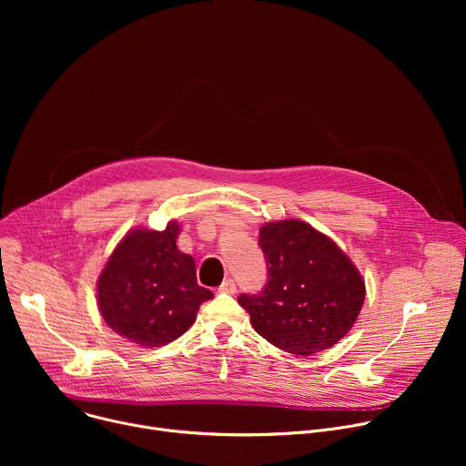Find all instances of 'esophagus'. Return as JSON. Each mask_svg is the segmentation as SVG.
<instances>
[{"instance_id":"obj_1","label":"esophagus","mask_w":466,"mask_h":466,"mask_svg":"<svg viewBox=\"0 0 466 466\" xmlns=\"http://www.w3.org/2000/svg\"><path fill=\"white\" fill-rule=\"evenodd\" d=\"M236 282L232 279H227L221 286H219V293H228V295H234L236 293Z\"/></svg>"}]
</instances>
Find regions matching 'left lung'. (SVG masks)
<instances>
[{
    "label": "left lung",
    "instance_id": "left-lung-1",
    "mask_svg": "<svg viewBox=\"0 0 466 466\" xmlns=\"http://www.w3.org/2000/svg\"><path fill=\"white\" fill-rule=\"evenodd\" d=\"M258 245L268 265L261 291L238 297L261 338L311 356L334 347L352 328L365 282L347 254L304 221L263 225Z\"/></svg>",
    "mask_w": 466,
    "mask_h": 466
}]
</instances>
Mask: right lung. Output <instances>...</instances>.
Wrapping results in <instances>:
<instances>
[{"mask_svg": "<svg viewBox=\"0 0 466 466\" xmlns=\"http://www.w3.org/2000/svg\"><path fill=\"white\" fill-rule=\"evenodd\" d=\"M178 225L166 230L138 228L112 252L97 280V304L105 322L130 343L162 347L195 322L198 306L214 293L197 284L195 261L177 248Z\"/></svg>", "mask_w": 466, "mask_h": 466, "instance_id": "obj_1", "label": "right lung"}]
</instances>
